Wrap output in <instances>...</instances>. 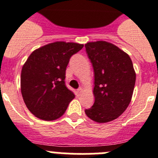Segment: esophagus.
I'll use <instances>...</instances> for the list:
<instances>
[{"mask_svg": "<svg viewBox=\"0 0 158 158\" xmlns=\"http://www.w3.org/2000/svg\"><path fill=\"white\" fill-rule=\"evenodd\" d=\"M82 92H83V89H82L81 88H80V89H77V94L78 96H79V95H80L81 93H82Z\"/></svg>", "mask_w": 158, "mask_h": 158, "instance_id": "1", "label": "esophagus"}]
</instances>
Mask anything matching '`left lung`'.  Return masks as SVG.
Returning <instances> with one entry per match:
<instances>
[{
	"label": "left lung",
	"mask_w": 158,
	"mask_h": 158,
	"mask_svg": "<svg viewBox=\"0 0 158 158\" xmlns=\"http://www.w3.org/2000/svg\"><path fill=\"white\" fill-rule=\"evenodd\" d=\"M85 47L95 77V102L85 111L95 122H111L122 115L131 101L136 80L133 63L126 52L108 42H89Z\"/></svg>",
	"instance_id": "left-lung-1"
}]
</instances>
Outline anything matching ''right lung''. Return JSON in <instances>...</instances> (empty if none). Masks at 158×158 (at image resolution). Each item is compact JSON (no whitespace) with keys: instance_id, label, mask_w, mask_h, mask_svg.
<instances>
[{"instance_id":"1","label":"right lung","mask_w":158,"mask_h":158,"mask_svg":"<svg viewBox=\"0 0 158 158\" xmlns=\"http://www.w3.org/2000/svg\"><path fill=\"white\" fill-rule=\"evenodd\" d=\"M83 44L57 41L35 50L23 64L20 89L23 101L35 117L55 120L75 97L65 85V69Z\"/></svg>"}]
</instances>
